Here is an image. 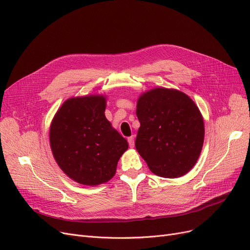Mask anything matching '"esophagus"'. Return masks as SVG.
Returning <instances> with one entry per match:
<instances>
[{"label":"esophagus","instance_id":"1","mask_svg":"<svg viewBox=\"0 0 250 250\" xmlns=\"http://www.w3.org/2000/svg\"><path fill=\"white\" fill-rule=\"evenodd\" d=\"M127 142H128V145H129L130 148H134V147H135V140H134V137L127 138Z\"/></svg>","mask_w":250,"mask_h":250}]
</instances>
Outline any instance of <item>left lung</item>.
Returning <instances> with one entry per match:
<instances>
[{
  "label": "left lung",
  "instance_id": "8db88e82",
  "mask_svg": "<svg viewBox=\"0 0 250 250\" xmlns=\"http://www.w3.org/2000/svg\"><path fill=\"white\" fill-rule=\"evenodd\" d=\"M136 149L151 171L164 178L186 175L201 155L205 125L193 100L177 89L156 87L141 93Z\"/></svg>",
  "mask_w": 250,
  "mask_h": 250
}]
</instances>
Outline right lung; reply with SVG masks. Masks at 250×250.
I'll list each match as a JSON object with an SVG mask.
<instances>
[{
  "instance_id": "obj_1",
  "label": "right lung",
  "mask_w": 250,
  "mask_h": 250,
  "mask_svg": "<svg viewBox=\"0 0 250 250\" xmlns=\"http://www.w3.org/2000/svg\"><path fill=\"white\" fill-rule=\"evenodd\" d=\"M106 95L71 97L56 112L49 145L62 171L79 185L96 187L110 180L128 144L105 116Z\"/></svg>"
}]
</instances>
